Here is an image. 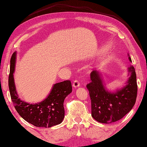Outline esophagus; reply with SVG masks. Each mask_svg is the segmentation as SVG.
Returning <instances> with one entry per match:
<instances>
[{"label":"esophagus","mask_w":147,"mask_h":147,"mask_svg":"<svg viewBox=\"0 0 147 147\" xmlns=\"http://www.w3.org/2000/svg\"><path fill=\"white\" fill-rule=\"evenodd\" d=\"M80 86V83L78 82V80H74V82L73 83V87L74 88H77V87H79Z\"/></svg>","instance_id":"1"}]
</instances>
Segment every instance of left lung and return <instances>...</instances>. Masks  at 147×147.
I'll return each instance as SVG.
<instances>
[{
	"label": "left lung",
	"mask_w": 147,
	"mask_h": 147,
	"mask_svg": "<svg viewBox=\"0 0 147 147\" xmlns=\"http://www.w3.org/2000/svg\"><path fill=\"white\" fill-rule=\"evenodd\" d=\"M129 59L132 62L129 55ZM128 71L130 74L125 85L113 92L106 88L102 73L98 71L91 73V82L86 87L91 100L92 117L97 121L102 123L115 122L133 108L137 95V76L132 65Z\"/></svg>",
	"instance_id": "1"
}]
</instances>
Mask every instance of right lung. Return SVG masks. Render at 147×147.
<instances>
[{"instance_id":"right-lung-1","label":"right lung","mask_w":147,"mask_h":147,"mask_svg":"<svg viewBox=\"0 0 147 147\" xmlns=\"http://www.w3.org/2000/svg\"><path fill=\"white\" fill-rule=\"evenodd\" d=\"M16 61L15 51L10 59L8 86L11 99L17 112L26 121L36 127H51L60 124L65 117L64 100L72 92L71 81L65 80L55 84L43 101L36 104L27 103L19 98L15 86L14 73Z\"/></svg>"}]
</instances>
